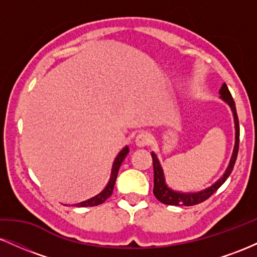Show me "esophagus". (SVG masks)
Masks as SVG:
<instances>
[{"label": "esophagus", "instance_id": "1", "mask_svg": "<svg viewBox=\"0 0 257 257\" xmlns=\"http://www.w3.org/2000/svg\"><path fill=\"white\" fill-rule=\"evenodd\" d=\"M150 143H151V137L145 132L140 133V134H138V137L135 138V145L138 147H145L149 145Z\"/></svg>", "mask_w": 257, "mask_h": 257}]
</instances>
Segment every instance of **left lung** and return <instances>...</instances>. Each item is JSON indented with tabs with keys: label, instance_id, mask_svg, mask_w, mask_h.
I'll return each mask as SVG.
<instances>
[{
	"label": "left lung",
	"instance_id": "obj_1",
	"mask_svg": "<svg viewBox=\"0 0 257 257\" xmlns=\"http://www.w3.org/2000/svg\"><path fill=\"white\" fill-rule=\"evenodd\" d=\"M220 98L223 100V101L228 104L229 107L233 112V118H234V128H235V143H234V149H233V153L231 161H229L228 167H227L225 174H223L221 178L215 182L214 185H211L210 187L205 188V190L199 191V192H193V193H184L179 192V191H174L170 187H168L166 184V179H164V173L163 169H162L161 163H159L157 156L155 153H151L152 156V162H153V194L157 198L159 202L163 203V204L167 205H196L199 204V203L204 202L209 198L210 196L216 192L220 188V186L226 181L227 178L231 175L233 167H234L235 159H237L238 156V149H239V120H238L237 116V110H235V104L234 100H233L231 93H229L228 88H227L226 83L222 84L220 89Z\"/></svg>",
	"mask_w": 257,
	"mask_h": 257
}]
</instances>
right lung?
<instances>
[{
    "label": "right lung",
    "instance_id": "obj_1",
    "mask_svg": "<svg viewBox=\"0 0 257 257\" xmlns=\"http://www.w3.org/2000/svg\"><path fill=\"white\" fill-rule=\"evenodd\" d=\"M128 153H129L128 146H125L124 149H123L122 151L118 153V156H117L116 159H114L113 166H112L110 180H108L107 185H106V187L101 191V192H100L99 194H96V196L93 197V198L84 200V202L77 203V204H73V205L75 206H95V205L101 204V203H104L105 200L111 196L112 192H113V187H114V184H116L117 174H118L119 167H120V164H122V162L124 161V158L126 157V155H128Z\"/></svg>",
    "mask_w": 257,
    "mask_h": 257
}]
</instances>
